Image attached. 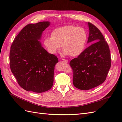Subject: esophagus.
Instances as JSON below:
<instances>
[{
    "mask_svg": "<svg viewBox=\"0 0 122 122\" xmlns=\"http://www.w3.org/2000/svg\"><path fill=\"white\" fill-rule=\"evenodd\" d=\"M62 60L64 62H66V63H68V60H66V59H62Z\"/></svg>",
    "mask_w": 122,
    "mask_h": 122,
    "instance_id": "esophagus-1",
    "label": "esophagus"
}]
</instances>
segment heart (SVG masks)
Wrapping results in <instances>:
<instances>
[{
    "instance_id": "heart-1",
    "label": "heart",
    "mask_w": 122,
    "mask_h": 122,
    "mask_svg": "<svg viewBox=\"0 0 122 122\" xmlns=\"http://www.w3.org/2000/svg\"><path fill=\"white\" fill-rule=\"evenodd\" d=\"M87 33L82 27L68 25L56 28L51 32V37H46L43 44L49 53H56L62 46L63 55L76 56L85 49Z\"/></svg>"
}]
</instances>
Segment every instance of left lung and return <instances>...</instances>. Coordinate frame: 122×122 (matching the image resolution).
I'll list each match as a JSON object with an SVG mask.
<instances>
[{
	"label": "left lung",
	"mask_w": 122,
	"mask_h": 122,
	"mask_svg": "<svg viewBox=\"0 0 122 122\" xmlns=\"http://www.w3.org/2000/svg\"><path fill=\"white\" fill-rule=\"evenodd\" d=\"M88 25L90 33L87 42L92 44L70 62L74 86L81 90L91 89L103 83L111 66L107 42L97 27L90 22Z\"/></svg>",
	"instance_id": "8db88e82"
}]
</instances>
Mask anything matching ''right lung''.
Returning a JSON list of instances; mask_svg holds the SVG:
<instances>
[{
  "instance_id": "obj_1",
  "label": "right lung",
  "mask_w": 122,
  "mask_h": 122,
  "mask_svg": "<svg viewBox=\"0 0 122 122\" xmlns=\"http://www.w3.org/2000/svg\"><path fill=\"white\" fill-rule=\"evenodd\" d=\"M50 22L30 24L15 37L10 47V69L22 89L36 93L50 90L53 83L56 56L49 53L39 41Z\"/></svg>"
}]
</instances>
